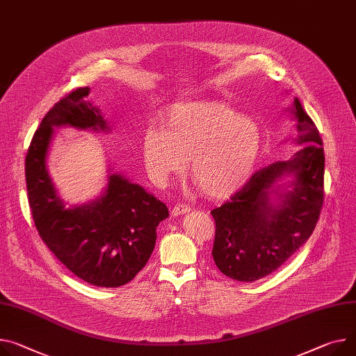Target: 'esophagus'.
Instances as JSON below:
<instances>
[{
    "instance_id": "esophagus-1",
    "label": "esophagus",
    "mask_w": 356,
    "mask_h": 356,
    "mask_svg": "<svg viewBox=\"0 0 356 356\" xmlns=\"http://www.w3.org/2000/svg\"><path fill=\"white\" fill-rule=\"evenodd\" d=\"M189 211H191V208H189L186 204H177V205L172 208L171 213H172V216H178V215L186 213V212H189Z\"/></svg>"
}]
</instances>
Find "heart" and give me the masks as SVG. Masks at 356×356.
<instances>
[{
	"instance_id": "1",
	"label": "heart",
	"mask_w": 356,
	"mask_h": 356,
	"mask_svg": "<svg viewBox=\"0 0 356 356\" xmlns=\"http://www.w3.org/2000/svg\"><path fill=\"white\" fill-rule=\"evenodd\" d=\"M259 124L241 117L218 101L172 106L163 117L162 132L148 129L143 156L148 174L165 184L181 174L189 159V174L211 198H227L254 174L262 152Z\"/></svg>"
}]
</instances>
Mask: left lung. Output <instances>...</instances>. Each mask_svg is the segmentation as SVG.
<instances>
[{"instance_id": "8db88e82", "label": "left lung", "mask_w": 356, "mask_h": 356, "mask_svg": "<svg viewBox=\"0 0 356 356\" xmlns=\"http://www.w3.org/2000/svg\"><path fill=\"white\" fill-rule=\"evenodd\" d=\"M293 114L296 143L304 147L254 172L229 201L211 211L213 261L235 281L254 282L277 270L308 241L319 220L325 195L322 138L298 98ZM284 173H293L297 181L277 210L267 201V189Z\"/></svg>"}]
</instances>
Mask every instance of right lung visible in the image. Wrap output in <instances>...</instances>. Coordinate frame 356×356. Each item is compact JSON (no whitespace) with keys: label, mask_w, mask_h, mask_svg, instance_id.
Segmentation results:
<instances>
[{"label":"right lung","mask_w":356,"mask_h":356,"mask_svg":"<svg viewBox=\"0 0 356 356\" xmlns=\"http://www.w3.org/2000/svg\"><path fill=\"white\" fill-rule=\"evenodd\" d=\"M75 88L47 113L25 156V181L35 228L49 251L72 273L95 286L117 288L135 278L148 262L156 227L170 215L167 205L121 175L109 177L98 201L65 209L47 174L52 127L104 129L105 121Z\"/></svg>","instance_id":"1"}]
</instances>
